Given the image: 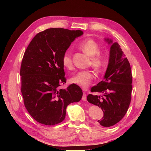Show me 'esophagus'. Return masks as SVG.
I'll use <instances>...</instances> for the list:
<instances>
[{
    "mask_svg": "<svg viewBox=\"0 0 151 151\" xmlns=\"http://www.w3.org/2000/svg\"><path fill=\"white\" fill-rule=\"evenodd\" d=\"M82 100L83 101H86L87 100V96H86V93H83V97H82Z\"/></svg>",
    "mask_w": 151,
    "mask_h": 151,
    "instance_id": "34e87169",
    "label": "esophagus"
}]
</instances>
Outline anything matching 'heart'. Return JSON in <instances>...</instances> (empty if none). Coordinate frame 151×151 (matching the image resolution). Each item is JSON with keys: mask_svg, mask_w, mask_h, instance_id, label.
Masks as SVG:
<instances>
[{"mask_svg": "<svg viewBox=\"0 0 151 151\" xmlns=\"http://www.w3.org/2000/svg\"><path fill=\"white\" fill-rule=\"evenodd\" d=\"M80 48L89 56L91 58L92 67L97 70L103 68L105 65L104 55L99 52V45L97 42L92 38H87L82 42L80 45ZM63 65L68 69L73 67L72 56L69 51L63 53L62 58ZM93 79V73L89 70L81 71L70 78V83L75 84L83 89H86L91 84Z\"/></svg>", "mask_w": 151, "mask_h": 151, "instance_id": "1", "label": "heart"}]
</instances>
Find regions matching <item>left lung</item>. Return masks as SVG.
<instances>
[{
  "label": "left lung",
  "mask_w": 151,
  "mask_h": 151,
  "mask_svg": "<svg viewBox=\"0 0 151 151\" xmlns=\"http://www.w3.org/2000/svg\"><path fill=\"white\" fill-rule=\"evenodd\" d=\"M105 40L111 46L104 80L91 89V92L101 93L103 96L89 94L87 100L101 108L104 117L98 122L108 127L119 122L127 111L131 101L132 75L130 63L120 45L108 38Z\"/></svg>",
  "instance_id": "1"
}]
</instances>
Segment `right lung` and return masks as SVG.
<instances>
[{"label":"right lung","mask_w":151,"mask_h":151,"mask_svg":"<svg viewBox=\"0 0 151 151\" xmlns=\"http://www.w3.org/2000/svg\"><path fill=\"white\" fill-rule=\"evenodd\" d=\"M82 30L51 28L37 34L22 58L20 75L21 92L27 111L38 122L54 125L65 119L66 109L80 101L81 89L73 84L59 89L66 82L62 55Z\"/></svg>","instance_id":"add662e5"}]
</instances>
